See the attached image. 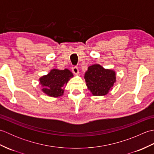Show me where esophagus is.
<instances>
[{
  "label": "esophagus",
  "mask_w": 154,
  "mask_h": 154,
  "mask_svg": "<svg viewBox=\"0 0 154 154\" xmlns=\"http://www.w3.org/2000/svg\"><path fill=\"white\" fill-rule=\"evenodd\" d=\"M72 71L74 74H78L79 73V69L77 67H72Z\"/></svg>",
  "instance_id": "34e87169"
}]
</instances>
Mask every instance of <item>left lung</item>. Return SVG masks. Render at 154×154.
<instances>
[{
  "mask_svg": "<svg viewBox=\"0 0 154 154\" xmlns=\"http://www.w3.org/2000/svg\"><path fill=\"white\" fill-rule=\"evenodd\" d=\"M84 77L88 89L94 96L105 95L112 89L116 81L115 72L104 69L99 64L88 67Z\"/></svg>",
  "mask_w": 154,
  "mask_h": 154,
  "instance_id": "8db88e82",
  "label": "left lung"
}]
</instances>
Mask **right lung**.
<instances>
[{
    "label": "right lung",
    "instance_id": "add662e5",
    "mask_svg": "<svg viewBox=\"0 0 154 154\" xmlns=\"http://www.w3.org/2000/svg\"><path fill=\"white\" fill-rule=\"evenodd\" d=\"M73 77V73L67 69L64 70L54 69L40 79L43 87L42 91L50 97H61L64 93V85H66L68 81Z\"/></svg>",
    "mask_w": 154,
    "mask_h": 154
}]
</instances>
